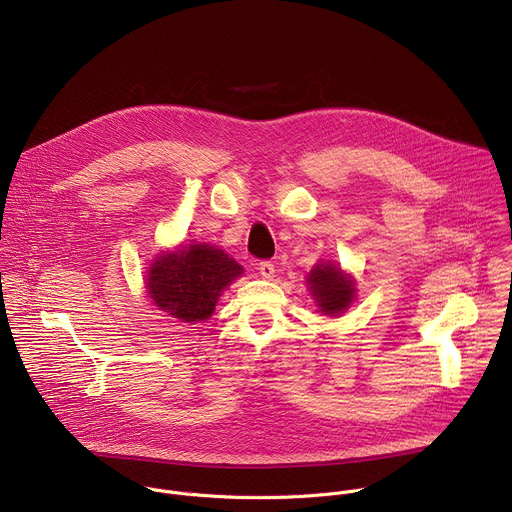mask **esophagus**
<instances>
[{"label":"esophagus","mask_w":512,"mask_h":512,"mask_svg":"<svg viewBox=\"0 0 512 512\" xmlns=\"http://www.w3.org/2000/svg\"><path fill=\"white\" fill-rule=\"evenodd\" d=\"M259 275L263 279H271L275 275V265L271 261H261L259 263Z\"/></svg>","instance_id":"1"}]
</instances>
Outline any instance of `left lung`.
<instances>
[{
	"mask_svg": "<svg viewBox=\"0 0 512 512\" xmlns=\"http://www.w3.org/2000/svg\"><path fill=\"white\" fill-rule=\"evenodd\" d=\"M308 285L320 312L330 316L342 314L354 300V279L330 261L318 263L310 271Z\"/></svg>",
	"mask_w": 512,
	"mask_h": 512,
	"instance_id": "1",
	"label": "left lung"
}]
</instances>
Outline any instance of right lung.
Returning <instances> with one entry per match:
<instances>
[{"instance_id":"1","label":"right lung","mask_w":512,"mask_h":512,"mask_svg":"<svg viewBox=\"0 0 512 512\" xmlns=\"http://www.w3.org/2000/svg\"><path fill=\"white\" fill-rule=\"evenodd\" d=\"M243 267L223 249L196 243L172 253H162L150 267L145 289L158 310L180 322H204L212 316L223 289Z\"/></svg>"}]
</instances>
